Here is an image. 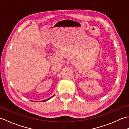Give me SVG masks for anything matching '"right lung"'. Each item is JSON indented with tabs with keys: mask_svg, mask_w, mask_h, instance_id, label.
<instances>
[{
	"mask_svg": "<svg viewBox=\"0 0 129 129\" xmlns=\"http://www.w3.org/2000/svg\"><path fill=\"white\" fill-rule=\"evenodd\" d=\"M54 96V95L53 96H51V98H49V99H46V100H43V101H42V102H44V101H47V100H49V99H50L51 98H53Z\"/></svg>",
	"mask_w": 129,
	"mask_h": 129,
	"instance_id": "1",
	"label": "right lung"
}]
</instances>
